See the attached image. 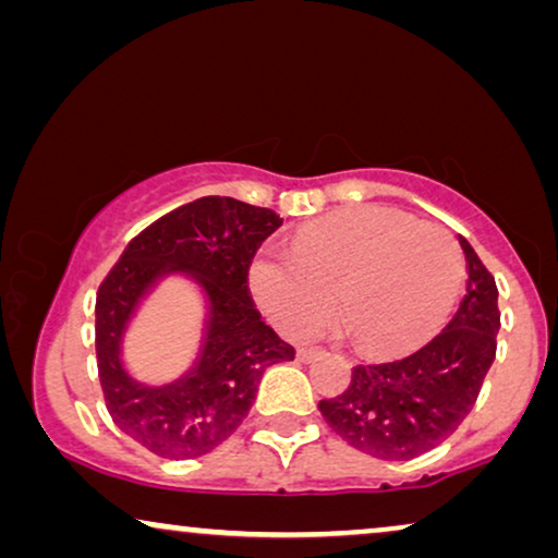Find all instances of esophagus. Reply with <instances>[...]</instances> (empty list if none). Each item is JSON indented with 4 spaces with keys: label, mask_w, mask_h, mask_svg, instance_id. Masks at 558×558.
Segmentation results:
<instances>
[{
    "label": "esophagus",
    "mask_w": 558,
    "mask_h": 558,
    "mask_svg": "<svg viewBox=\"0 0 558 558\" xmlns=\"http://www.w3.org/2000/svg\"><path fill=\"white\" fill-rule=\"evenodd\" d=\"M317 355H323V350H319V348H300V350H296V361H300V363L315 361Z\"/></svg>",
    "instance_id": "esophagus-1"
}]
</instances>
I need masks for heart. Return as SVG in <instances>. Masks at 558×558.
<instances>
[{"label": "heart", "instance_id": "obj_1", "mask_svg": "<svg viewBox=\"0 0 558 558\" xmlns=\"http://www.w3.org/2000/svg\"><path fill=\"white\" fill-rule=\"evenodd\" d=\"M464 256L445 228L407 213L357 208L302 228L289 256L262 251L251 289L281 330L317 332L338 294L348 332L373 353L429 338L460 294Z\"/></svg>", "mask_w": 558, "mask_h": 558}]
</instances>
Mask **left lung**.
<instances>
[{
	"label": "left lung",
	"mask_w": 558,
	"mask_h": 558,
	"mask_svg": "<svg viewBox=\"0 0 558 558\" xmlns=\"http://www.w3.org/2000/svg\"><path fill=\"white\" fill-rule=\"evenodd\" d=\"M468 294L449 325L409 357L355 365L350 386L319 401V414L342 441L386 462H407L452 437L475 407L495 361L498 287L460 235Z\"/></svg>",
	"instance_id": "1"
}]
</instances>
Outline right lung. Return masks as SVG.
Wrapping results in <instances>:
<instances>
[{"mask_svg": "<svg viewBox=\"0 0 558 558\" xmlns=\"http://www.w3.org/2000/svg\"><path fill=\"white\" fill-rule=\"evenodd\" d=\"M281 226L279 213L201 197L129 241L96 294V363L106 409L126 437L165 460H195L223 445L248 416L264 371L294 361V348L258 315L248 292L256 251ZM167 276L204 292L206 323L191 371L162 387L123 365V335L144 295Z\"/></svg>", "mask_w": 558, "mask_h": 558, "instance_id": "1", "label": "right lung"}]
</instances>
